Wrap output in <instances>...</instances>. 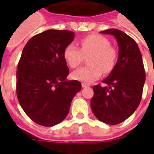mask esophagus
I'll return each mask as SVG.
<instances>
[{
	"mask_svg": "<svg viewBox=\"0 0 154 154\" xmlns=\"http://www.w3.org/2000/svg\"><path fill=\"white\" fill-rule=\"evenodd\" d=\"M82 86L83 87V88H85V87L89 86V84H86V83H82Z\"/></svg>",
	"mask_w": 154,
	"mask_h": 154,
	"instance_id": "1",
	"label": "esophagus"
}]
</instances>
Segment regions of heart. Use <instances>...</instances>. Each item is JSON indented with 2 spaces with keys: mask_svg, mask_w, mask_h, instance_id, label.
Instances as JSON below:
<instances>
[{
  "mask_svg": "<svg viewBox=\"0 0 154 154\" xmlns=\"http://www.w3.org/2000/svg\"><path fill=\"white\" fill-rule=\"evenodd\" d=\"M81 49L76 45H68L64 50V58L71 68L79 66L89 57V66L82 67L72 73V78L77 81L90 83L101 77L102 72L109 73L113 69L117 60L116 49L110 45L106 37L92 34L80 41Z\"/></svg>",
  "mask_w": 154,
  "mask_h": 154,
  "instance_id": "obj_1",
  "label": "heart"
}]
</instances>
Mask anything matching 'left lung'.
Instances as JSON below:
<instances>
[{"instance_id": "left-lung-1", "label": "left lung", "mask_w": 154, "mask_h": 154, "mask_svg": "<svg viewBox=\"0 0 154 154\" xmlns=\"http://www.w3.org/2000/svg\"><path fill=\"white\" fill-rule=\"evenodd\" d=\"M101 33L112 34L118 44V59L109 75L102 81L109 87L94 86L90 105L95 117L109 125L122 123L138 107L142 97L146 72L141 51L132 37L119 29Z\"/></svg>"}]
</instances>
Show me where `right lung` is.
Returning <instances> with one entry per match:
<instances>
[{
	"instance_id": "obj_1",
	"label": "right lung",
	"mask_w": 154,
	"mask_h": 154,
	"mask_svg": "<svg viewBox=\"0 0 154 154\" xmlns=\"http://www.w3.org/2000/svg\"><path fill=\"white\" fill-rule=\"evenodd\" d=\"M69 30L49 29L35 35L23 49L17 71V96L30 119L53 126L65 119L71 101L82 89L69 73L64 50L73 41Z\"/></svg>"
}]
</instances>
